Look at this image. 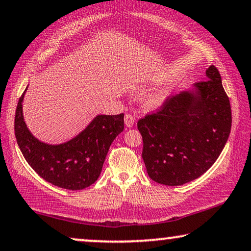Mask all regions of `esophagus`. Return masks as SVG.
<instances>
[{
    "label": "esophagus",
    "mask_w": 251,
    "mask_h": 251,
    "mask_svg": "<svg viewBox=\"0 0 251 251\" xmlns=\"http://www.w3.org/2000/svg\"><path fill=\"white\" fill-rule=\"evenodd\" d=\"M125 123L126 126L130 128V126H133V123H135V116L131 115V114H126L125 115Z\"/></svg>",
    "instance_id": "obj_1"
}]
</instances>
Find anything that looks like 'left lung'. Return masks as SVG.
Segmentation results:
<instances>
[{
  "label": "left lung",
  "instance_id": "1",
  "mask_svg": "<svg viewBox=\"0 0 251 251\" xmlns=\"http://www.w3.org/2000/svg\"><path fill=\"white\" fill-rule=\"evenodd\" d=\"M206 77L138 120L143 160L158 183L182 185L196 180L225 148L232 126L229 99L216 67L207 68Z\"/></svg>",
  "mask_w": 251,
  "mask_h": 251
}]
</instances>
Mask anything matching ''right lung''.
I'll return each instance as SVG.
<instances>
[{"mask_svg": "<svg viewBox=\"0 0 251 251\" xmlns=\"http://www.w3.org/2000/svg\"><path fill=\"white\" fill-rule=\"evenodd\" d=\"M27 89V87H26ZM19 98L15 116V136L27 164L35 173L56 187L82 190L98 180L114 139L125 129V114L98 115L76 137L62 144L40 142L30 132Z\"/></svg>", "mask_w": 251, "mask_h": 251, "instance_id": "obj_1", "label": "right lung"}]
</instances>
